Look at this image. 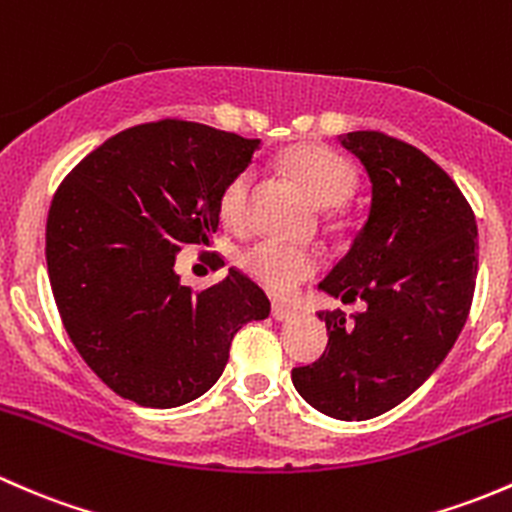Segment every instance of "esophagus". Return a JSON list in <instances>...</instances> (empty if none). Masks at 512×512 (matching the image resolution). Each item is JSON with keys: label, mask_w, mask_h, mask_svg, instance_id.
<instances>
[{"label": "esophagus", "mask_w": 512, "mask_h": 512, "mask_svg": "<svg viewBox=\"0 0 512 512\" xmlns=\"http://www.w3.org/2000/svg\"><path fill=\"white\" fill-rule=\"evenodd\" d=\"M271 315L278 320V323H286V320L295 318V310L286 308V305H281V303H273L271 305Z\"/></svg>", "instance_id": "1"}]
</instances>
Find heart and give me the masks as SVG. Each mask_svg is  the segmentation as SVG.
Instances as JSON below:
<instances>
[{"mask_svg":"<svg viewBox=\"0 0 512 512\" xmlns=\"http://www.w3.org/2000/svg\"><path fill=\"white\" fill-rule=\"evenodd\" d=\"M283 167L298 179L300 187L320 207H340L357 187V170L328 147L303 145L286 152ZM254 170L241 167L229 177L219 194V214L234 229H244L251 217ZM323 266L318 251L298 249L276 239H261L241 254V268L273 295H288Z\"/></svg>","mask_w":512,"mask_h":512,"instance_id":"b5f03b06","label":"heart"}]
</instances>
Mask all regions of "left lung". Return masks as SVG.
Listing matches in <instances>:
<instances>
[{"label":"left lung","instance_id":"8db88e82","mask_svg":"<svg viewBox=\"0 0 512 512\" xmlns=\"http://www.w3.org/2000/svg\"><path fill=\"white\" fill-rule=\"evenodd\" d=\"M372 182L370 217L320 283L367 310H323L328 347L293 367L300 397L342 421L397 407L444 362L466 325L478 273V229L456 182L421 150L379 130L340 135Z\"/></svg>","mask_w":512,"mask_h":512}]
</instances>
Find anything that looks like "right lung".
Wrapping results in <instances>:
<instances>
[{
	"label": "right lung",
	"mask_w": 512,
	"mask_h": 512,
	"mask_svg": "<svg viewBox=\"0 0 512 512\" xmlns=\"http://www.w3.org/2000/svg\"><path fill=\"white\" fill-rule=\"evenodd\" d=\"M261 140L165 118L123 130L63 179L46 219V266L63 328L123 399L170 409L202 397L234 335L271 313L236 268L192 291L175 273L184 244H209L219 194Z\"/></svg>",
	"instance_id": "obj_1"
}]
</instances>
